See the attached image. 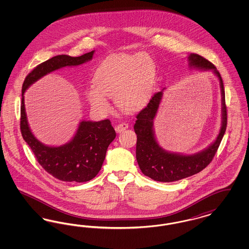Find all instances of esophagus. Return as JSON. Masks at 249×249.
Instances as JSON below:
<instances>
[{
  "instance_id": "esophagus-1",
  "label": "esophagus",
  "mask_w": 249,
  "mask_h": 249,
  "mask_svg": "<svg viewBox=\"0 0 249 249\" xmlns=\"http://www.w3.org/2000/svg\"><path fill=\"white\" fill-rule=\"evenodd\" d=\"M128 128H129V125H128L127 123H125V122H122V123H120V124L117 125V126L115 127V130H116V131H117L118 133H120V132L127 130Z\"/></svg>"
}]
</instances>
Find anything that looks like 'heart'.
Segmentation results:
<instances>
[{
  "instance_id": "obj_1",
  "label": "heart",
  "mask_w": 249,
  "mask_h": 249,
  "mask_svg": "<svg viewBox=\"0 0 249 249\" xmlns=\"http://www.w3.org/2000/svg\"><path fill=\"white\" fill-rule=\"evenodd\" d=\"M153 60L144 53L113 55L99 66L93 87L85 90L89 106L107 114L111 110L107 98L114 97L117 106L125 111L142 107L154 83Z\"/></svg>"
}]
</instances>
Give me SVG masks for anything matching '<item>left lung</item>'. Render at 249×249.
<instances>
[{
	"label": "left lung",
	"instance_id": "8db88e82",
	"mask_svg": "<svg viewBox=\"0 0 249 249\" xmlns=\"http://www.w3.org/2000/svg\"><path fill=\"white\" fill-rule=\"evenodd\" d=\"M189 67L211 71L217 77L221 91V126L214 139L207 147L193 154L171 152L162 148L156 138L154 119L163 98L165 88L153 95L147 106L137 115L134 131L137 134L136 160L142 174L159 182H174L200 173L213 160L227 127V108L223 81L219 71L210 61L198 54L188 56Z\"/></svg>",
	"mask_w": 249,
	"mask_h": 249
}]
</instances>
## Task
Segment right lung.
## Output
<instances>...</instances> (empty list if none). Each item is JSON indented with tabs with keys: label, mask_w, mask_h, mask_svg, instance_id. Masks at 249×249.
<instances>
[{
	"label": "right lung",
	"mask_w": 249,
	"mask_h": 249,
	"mask_svg": "<svg viewBox=\"0 0 249 249\" xmlns=\"http://www.w3.org/2000/svg\"><path fill=\"white\" fill-rule=\"evenodd\" d=\"M95 50L79 57L59 55L41 63L25 78L22 86L20 130L24 141L36 155L37 161L48 174L64 182H87L94 178L106 159L109 144L116 138V131L109 119L81 120L69 142L54 146L39 141L30 128L24 93L39 79L64 67H73L92 59Z\"/></svg>",
	"instance_id": "add662e5"
}]
</instances>
